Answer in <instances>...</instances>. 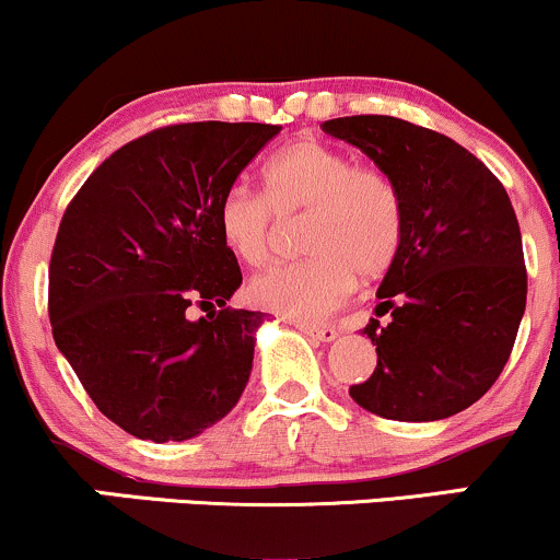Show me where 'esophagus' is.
<instances>
[{
  "instance_id": "1",
  "label": "esophagus",
  "mask_w": 560,
  "mask_h": 560,
  "mask_svg": "<svg viewBox=\"0 0 560 560\" xmlns=\"http://www.w3.org/2000/svg\"><path fill=\"white\" fill-rule=\"evenodd\" d=\"M302 334L318 339V342H334L339 337V331L334 326H313V324H294Z\"/></svg>"
}]
</instances>
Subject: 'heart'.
I'll list each match as a JSON object with an SVG mask.
<instances>
[{"instance_id": "heart-1", "label": "heart", "mask_w": 560, "mask_h": 560, "mask_svg": "<svg viewBox=\"0 0 560 560\" xmlns=\"http://www.w3.org/2000/svg\"><path fill=\"white\" fill-rule=\"evenodd\" d=\"M305 215L302 247L311 258L255 276L249 300L294 320H320L374 281L402 247L405 210L395 178L374 163L318 139H300L262 165V195L234 186L221 199L218 226L247 266H266L279 218Z\"/></svg>"}]
</instances>
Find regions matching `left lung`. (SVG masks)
<instances>
[{"mask_svg": "<svg viewBox=\"0 0 560 560\" xmlns=\"http://www.w3.org/2000/svg\"><path fill=\"white\" fill-rule=\"evenodd\" d=\"M395 178L405 234L363 334L376 369L352 384L361 408L440 421L474 405L511 358L526 307L522 231L505 186L466 147L392 115L320 124Z\"/></svg>", "mask_w": 560, "mask_h": 560, "instance_id": "1", "label": "left lung"}]
</instances>
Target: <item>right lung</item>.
<instances>
[{
	"label": "right lung",
	"mask_w": 560,
	"mask_h": 560,
	"mask_svg": "<svg viewBox=\"0 0 560 560\" xmlns=\"http://www.w3.org/2000/svg\"><path fill=\"white\" fill-rule=\"evenodd\" d=\"M281 126H163L128 141L70 199L49 260L57 350L113 423L182 442L240 402L266 313L226 305L242 271L218 208ZM191 306L208 310L191 322Z\"/></svg>",
	"instance_id": "1"
}]
</instances>
